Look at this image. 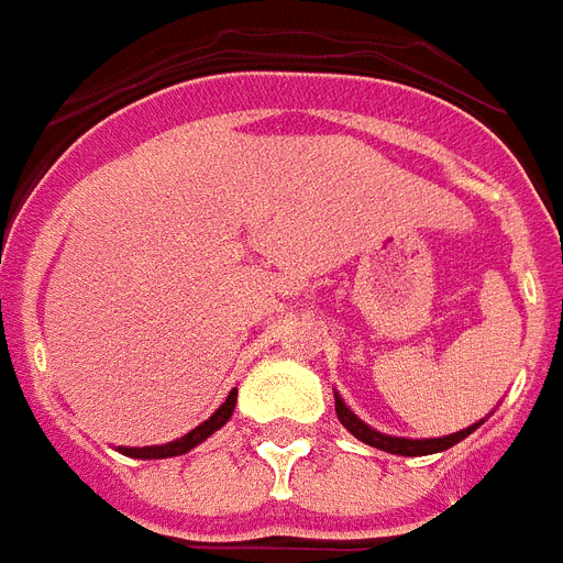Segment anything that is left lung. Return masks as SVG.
<instances>
[{"label": "left lung", "mask_w": 563, "mask_h": 563, "mask_svg": "<svg viewBox=\"0 0 563 563\" xmlns=\"http://www.w3.org/2000/svg\"><path fill=\"white\" fill-rule=\"evenodd\" d=\"M334 407H336V418L343 421V427L354 435V439L372 444V448H377V451L398 453V456H427V453L448 451V448H453L456 442H462L465 435H471L476 427L483 424V421H479V424L465 427V430H460V433L439 435V439H401V435H386V433H377V430H372L366 421H360L352 409L345 407V401L336 393H334Z\"/></svg>", "instance_id": "8db88e82"}]
</instances>
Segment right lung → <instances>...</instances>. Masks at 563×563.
Masks as SVG:
<instances>
[{"instance_id":"1","label":"right lung","mask_w":563,"mask_h":563,"mask_svg":"<svg viewBox=\"0 0 563 563\" xmlns=\"http://www.w3.org/2000/svg\"><path fill=\"white\" fill-rule=\"evenodd\" d=\"M235 401H238V389L227 395V401L220 404L209 418H206L203 424H197L191 433L179 435L177 442L168 444H151V448H119L124 456H133V460H170V456H183V453L195 451L197 444H203L211 433H218L220 427L227 424L232 412H235Z\"/></svg>"}]
</instances>
